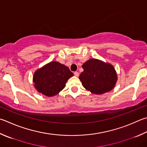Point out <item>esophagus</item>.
I'll use <instances>...</instances> for the list:
<instances>
[{"instance_id":"obj_1","label":"esophagus","mask_w":147,"mask_h":147,"mask_svg":"<svg viewBox=\"0 0 147 147\" xmlns=\"http://www.w3.org/2000/svg\"><path fill=\"white\" fill-rule=\"evenodd\" d=\"M74 76H76V77H78V76H79V73H78V72H74Z\"/></svg>"}]
</instances>
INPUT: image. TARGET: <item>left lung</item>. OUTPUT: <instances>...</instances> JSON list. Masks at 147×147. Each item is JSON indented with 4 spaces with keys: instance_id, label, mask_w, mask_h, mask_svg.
<instances>
[{
    "instance_id": "left-lung-1",
    "label": "left lung",
    "mask_w": 147,
    "mask_h": 147,
    "mask_svg": "<svg viewBox=\"0 0 147 147\" xmlns=\"http://www.w3.org/2000/svg\"><path fill=\"white\" fill-rule=\"evenodd\" d=\"M79 79L83 86L92 93L101 94L110 91L117 81L114 67L96 59H90L82 65Z\"/></svg>"
}]
</instances>
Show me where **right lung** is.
Instances as JSON below:
<instances>
[{
    "label": "right lung",
    "instance_id": "1",
    "mask_svg": "<svg viewBox=\"0 0 147 147\" xmlns=\"http://www.w3.org/2000/svg\"><path fill=\"white\" fill-rule=\"evenodd\" d=\"M73 75L67 66L51 62L34 73V85L39 92L47 96H53L65 87L67 80Z\"/></svg>",
    "mask_w": 147,
    "mask_h": 147
}]
</instances>
